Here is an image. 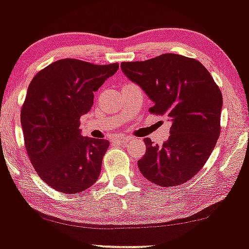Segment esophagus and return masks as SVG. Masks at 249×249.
Wrapping results in <instances>:
<instances>
[{"instance_id": "obj_1", "label": "esophagus", "mask_w": 249, "mask_h": 249, "mask_svg": "<svg viewBox=\"0 0 249 249\" xmlns=\"http://www.w3.org/2000/svg\"><path fill=\"white\" fill-rule=\"evenodd\" d=\"M130 137H126V136H119V137H116V138H113V142H117V144H127L128 142H130Z\"/></svg>"}]
</instances>
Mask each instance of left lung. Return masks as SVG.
I'll return each instance as SVG.
<instances>
[{"mask_svg": "<svg viewBox=\"0 0 249 249\" xmlns=\"http://www.w3.org/2000/svg\"><path fill=\"white\" fill-rule=\"evenodd\" d=\"M122 71L142 89L151 113L170 118V137L161 146L145 138L146 153L138 160L142 176L171 187L192 179L212 153L220 136L222 95L199 61L164 53L144 62H123Z\"/></svg>", "mask_w": 249, "mask_h": 249, "instance_id": "left-lung-1", "label": "left lung"}]
</instances>
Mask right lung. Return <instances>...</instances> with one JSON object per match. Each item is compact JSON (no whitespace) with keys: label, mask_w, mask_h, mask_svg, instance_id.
I'll return each instance as SVG.
<instances>
[{"label":"right lung","mask_w":249,"mask_h":249,"mask_svg":"<svg viewBox=\"0 0 249 249\" xmlns=\"http://www.w3.org/2000/svg\"><path fill=\"white\" fill-rule=\"evenodd\" d=\"M65 58L34 77L21 110L28 156L45 184L63 193L87 190L101 174L107 139L83 137L79 119L93 105V92L118 70Z\"/></svg>","instance_id":"1"}]
</instances>
